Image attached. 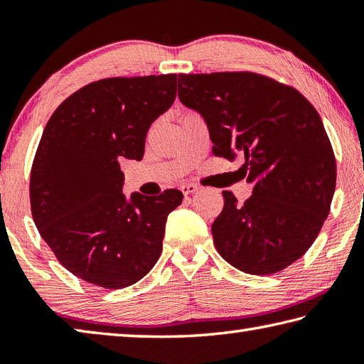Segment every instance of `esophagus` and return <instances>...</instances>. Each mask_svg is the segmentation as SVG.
<instances>
[{
	"label": "esophagus",
	"instance_id": "esophagus-1",
	"mask_svg": "<svg viewBox=\"0 0 364 364\" xmlns=\"http://www.w3.org/2000/svg\"><path fill=\"white\" fill-rule=\"evenodd\" d=\"M197 191H199V186H197V184H193V183H186V184H183V186H181V193L184 196L194 194V193H197Z\"/></svg>",
	"mask_w": 364,
	"mask_h": 364
}]
</instances>
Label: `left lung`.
<instances>
[{
    "label": "left lung",
    "instance_id": "1",
    "mask_svg": "<svg viewBox=\"0 0 364 364\" xmlns=\"http://www.w3.org/2000/svg\"><path fill=\"white\" fill-rule=\"evenodd\" d=\"M178 97L207 123L217 157L245 159L244 204L223 191L213 244L234 268L273 274L305 254L336 189V157L321 117L292 86L255 72L180 73Z\"/></svg>",
    "mask_w": 364,
    "mask_h": 364
}]
</instances>
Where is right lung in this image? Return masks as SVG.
Returning <instances> with one entry per match:
<instances>
[{
	"instance_id": "1",
	"label": "right lung",
	"mask_w": 364,
	"mask_h": 364,
	"mask_svg": "<svg viewBox=\"0 0 364 364\" xmlns=\"http://www.w3.org/2000/svg\"><path fill=\"white\" fill-rule=\"evenodd\" d=\"M176 97V73L97 80L54 110L30 173L36 228L59 263L90 284L122 289L149 273L183 193H122L123 159L141 160L151 123Z\"/></svg>"
}]
</instances>
